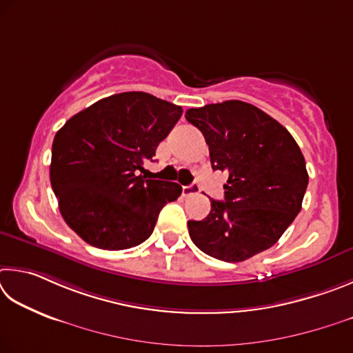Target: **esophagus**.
Listing matches in <instances>:
<instances>
[{
	"label": "esophagus",
	"mask_w": 353,
	"mask_h": 353,
	"mask_svg": "<svg viewBox=\"0 0 353 353\" xmlns=\"http://www.w3.org/2000/svg\"><path fill=\"white\" fill-rule=\"evenodd\" d=\"M196 192H200L199 184H190V186H184L183 188V196H190Z\"/></svg>",
	"instance_id": "obj_1"
}]
</instances>
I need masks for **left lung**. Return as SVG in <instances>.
<instances>
[{
	"label": "left lung",
	"instance_id": "left-lung-1",
	"mask_svg": "<svg viewBox=\"0 0 353 353\" xmlns=\"http://www.w3.org/2000/svg\"><path fill=\"white\" fill-rule=\"evenodd\" d=\"M209 145L214 170L226 172L225 201L189 220V236L208 256L242 262L273 246L299 214L308 184L305 159L288 130L242 101L186 111Z\"/></svg>",
	"mask_w": 353,
	"mask_h": 353
}]
</instances>
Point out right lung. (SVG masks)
Instances as JSON below:
<instances>
[{
    "label": "right lung",
    "instance_id": "1",
    "mask_svg": "<svg viewBox=\"0 0 353 353\" xmlns=\"http://www.w3.org/2000/svg\"><path fill=\"white\" fill-rule=\"evenodd\" d=\"M181 114L178 105L128 91L101 99L59 130L51 186L61 217L86 243L119 251L152 236L161 209L183 188L138 172Z\"/></svg>",
    "mask_w": 353,
    "mask_h": 353
}]
</instances>
